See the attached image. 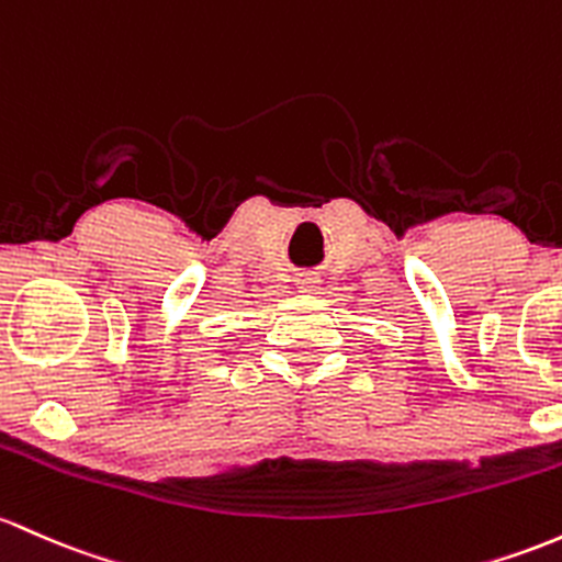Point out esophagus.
<instances>
[{
  "label": "esophagus",
  "instance_id": "1",
  "mask_svg": "<svg viewBox=\"0 0 562 562\" xmlns=\"http://www.w3.org/2000/svg\"><path fill=\"white\" fill-rule=\"evenodd\" d=\"M295 285H299L304 293H312L314 288L319 285V280H317V274H310V271H306V274L295 277Z\"/></svg>",
  "mask_w": 562,
  "mask_h": 562
}]
</instances>
